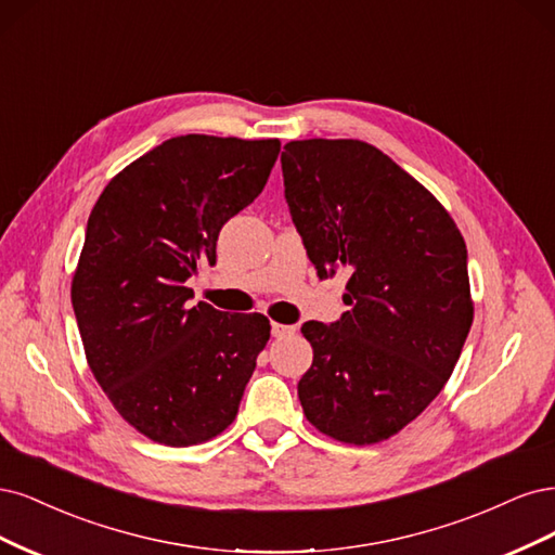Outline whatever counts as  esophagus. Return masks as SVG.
I'll list each match as a JSON object with an SVG mask.
<instances>
[{
	"label": "esophagus",
	"instance_id": "esophagus-1",
	"mask_svg": "<svg viewBox=\"0 0 555 555\" xmlns=\"http://www.w3.org/2000/svg\"><path fill=\"white\" fill-rule=\"evenodd\" d=\"M295 332V327H291V325H281V323H272V336H285V334H293Z\"/></svg>",
	"mask_w": 555,
	"mask_h": 555
}]
</instances>
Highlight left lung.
<instances>
[{"mask_svg": "<svg viewBox=\"0 0 555 555\" xmlns=\"http://www.w3.org/2000/svg\"><path fill=\"white\" fill-rule=\"evenodd\" d=\"M285 203L318 276L346 267L332 325H301L313 364L297 395L334 440L373 444L431 403L473 325L468 251L447 209L362 140H293L281 154Z\"/></svg>", "mask_w": 555, "mask_h": 555, "instance_id": "left-lung-1", "label": "left lung"}]
</instances>
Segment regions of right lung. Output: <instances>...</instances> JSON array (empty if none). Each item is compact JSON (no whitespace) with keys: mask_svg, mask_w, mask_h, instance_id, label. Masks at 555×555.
<instances>
[{"mask_svg":"<svg viewBox=\"0 0 555 555\" xmlns=\"http://www.w3.org/2000/svg\"><path fill=\"white\" fill-rule=\"evenodd\" d=\"M279 152L276 138L177 135L115 175L89 214L70 283L87 364L154 442L225 431L270 341L264 315L193 307L184 283L217 262L223 223L258 198Z\"/></svg>","mask_w":555,"mask_h":555,"instance_id":"obj_1","label":"right lung"}]
</instances>
